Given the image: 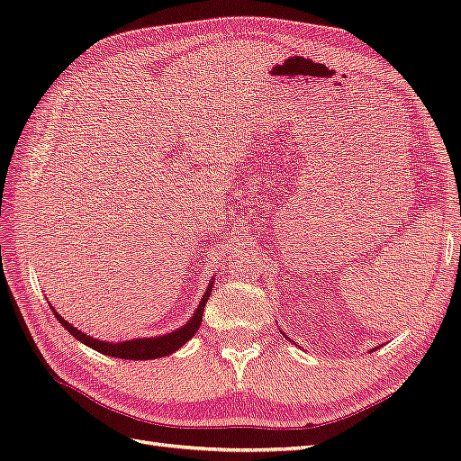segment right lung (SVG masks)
<instances>
[{
    "label": "right lung",
    "mask_w": 461,
    "mask_h": 461,
    "mask_svg": "<svg viewBox=\"0 0 461 461\" xmlns=\"http://www.w3.org/2000/svg\"><path fill=\"white\" fill-rule=\"evenodd\" d=\"M212 288H213V283H209L205 294H203V298H202V302L198 305L196 313H194V317L188 321V323L183 329L165 334V337H159V339H136V340L117 342V344L95 340V339L88 337V334L80 332L71 323H67V321L58 312H55L51 305H50V308L53 310L55 317L59 319V323L67 329V332H71L77 340L85 342L86 346L94 348V350H97L100 354L121 357V359H156V357H163V356H169V354L176 352L180 346H183L185 342H188L194 337V334H196V330L202 325V315H203L205 303H207L209 296H212Z\"/></svg>",
    "instance_id": "obj_1"
}]
</instances>
